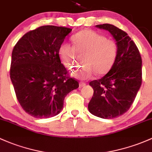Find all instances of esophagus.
I'll return each instance as SVG.
<instances>
[{"label": "esophagus", "mask_w": 152, "mask_h": 152, "mask_svg": "<svg viewBox=\"0 0 152 152\" xmlns=\"http://www.w3.org/2000/svg\"><path fill=\"white\" fill-rule=\"evenodd\" d=\"M86 83H84V82H80V87H84V86H86Z\"/></svg>", "instance_id": "esophagus-1"}]
</instances>
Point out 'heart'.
Returning <instances> with one entry per match:
<instances>
[{"mask_svg":"<svg viewBox=\"0 0 152 152\" xmlns=\"http://www.w3.org/2000/svg\"><path fill=\"white\" fill-rule=\"evenodd\" d=\"M72 40L73 46L66 43L61 44L58 55L64 65L68 68L75 64L77 54L83 55V65L71 72L73 76L88 79L96 73L105 75L115 64L118 45L114 40L107 39L95 31L85 30L73 35Z\"/></svg>","mask_w":152,"mask_h":152,"instance_id":"heart-1","label":"heart"}]
</instances>
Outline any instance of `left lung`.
I'll list each match as a JSON object with an SVG mask.
<instances>
[{"label": "left lung", "instance_id": "obj_1", "mask_svg": "<svg viewBox=\"0 0 152 152\" xmlns=\"http://www.w3.org/2000/svg\"><path fill=\"white\" fill-rule=\"evenodd\" d=\"M109 31L118 45L115 64L106 75L90 82L94 95L88 104L92 115L112 119L123 115L135 100L142 83L140 52L128 34L109 24L96 25Z\"/></svg>", "mask_w": 152, "mask_h": 152}]
</instances>
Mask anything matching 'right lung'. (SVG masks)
Returning <instances> with one entry per match:
<instances>
[{"label": "right lung", "mask_w": 152, "mask_h": 152, "mask_svg": "<svg viewBox=\"0 0 152 152\" xmlns=\"http://www.w3.org/2000/svg\"><path fill=\"white\" fill-rule=\"evenodd\" d=\"M72 29L42 26L21 37L12 51L11 80L20 105L35 118L59 114L65 96L79 87L68 76L58 50Z\"/></svg>", "instance_id": "1"}]
</instances>
